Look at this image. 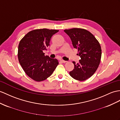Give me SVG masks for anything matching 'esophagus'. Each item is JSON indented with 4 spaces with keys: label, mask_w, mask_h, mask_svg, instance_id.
I'll use <instances>...</instances> for the list:
<instances>
[{
    "label": "esophagus",
    "mask_w": 120,
    "mask_h": 120,
    "mask_svg": "<svg viewBox=\"0 0 120 120\" xmlns=\"http://www.w3.org/2000/svg\"><path fill=\"white\" fill-rule=\"evenodd\" d=\"M60 62L61 63H66L67 61L64 60H60Z\"/></svg>",
    "instance_id": "esophagus-1"
}]
</instances>
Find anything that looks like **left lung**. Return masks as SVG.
Here are the masks:
<instances>
[{"instance_id":"obj_1","label":"left lung","mask_w":120,"mask_h":120,"mask_svg":"<svg viewBox=\"0 0 120 120\" xmlns=\"http://www.w3.org/2000/svg\"><path fill=\"white\" fill-rule=\"evenodd\" d=\"M64 31L71 39L74 48L78 50L81 59L74 65L70 75L76 80L84 81L95 73L101 58V48L98 40L90 31L82 28H74Z\"/></svg>"}]
</instances>
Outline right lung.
I'll use <instances>...</instances> for the list:
<instances>
[{
  "instance_id": "1",
  "label": "right lung",
  "mask_w": 120,
  "mask_h": 120,
  "mask_svg": "<svg viewBox=\"0 0 120 120\" xmlns=\"http://www.w3.org/2000/svg\"><path fill=\"white\" fill-rule=\"evenodd\" d=\"M59 31L46 28L31 30L20 41L19 62L25 73L36 81L50 76L58 64L56 58L45 56L43 50L49 46L52 36Z\"/></svg>"
}]
</instances>
